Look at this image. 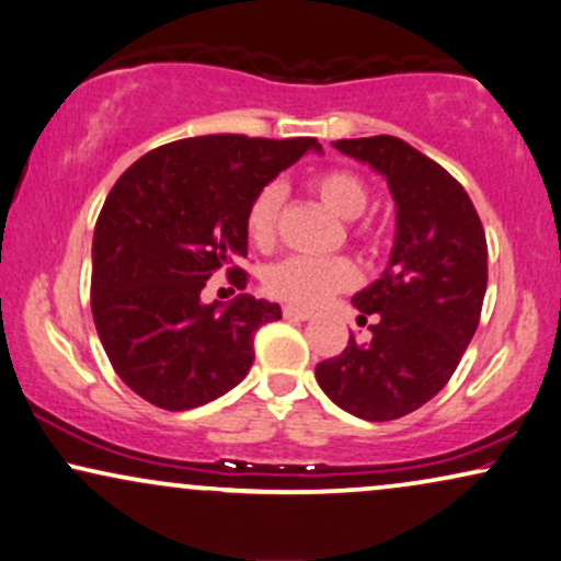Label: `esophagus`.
Returning <instances> with one entry per match:
<instances>
[{
	"label": "esophagus",
	"instance_id": "obj_1",
	"mask_svg": "<svg viewBox=\"0 0 561 561\" xmlns=\"http://www.w3.org/2000/svg\"><path fill=\"white\" fill-rule=\"evenodd\" d=\"M285 318H289V321H310L313 313H310V310H305V308H295V305H287Z\"/></svg>",
	"mask_w": 561,
	"mask_h": 561
}]
</instances>
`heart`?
<instances>
[{"label":"heart","instance_id":"obj_1","mask_svg":"<svg viewBox=\"0 0 561 561\" xmlns=\"http://www.w3.org/2000/svg\"><path fill=\"white\" fill-rule=\"evenodd\" d=\"M316 194L329 207L333 215L350 219H359L365 215L367 196L365 183L346 170H329L313 181ZM282 202H285V188L279 183H268L253 196L248 204L245 230L248 238L256 245H268L274 240L276 219H279ZM357 282V272L346 259H316V256H287L268 266L264 285L268 293L279 300L300 305V308H316L329 300L331 295L342 293Z\"/></svg>","mask_w":561,"mask_h":561}]
</instances>
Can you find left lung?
Segmentation results:
<instances>
[{
  "label": "left lung",
  "instance_id": "obj_1",
  "mask_svg": "<svg viewBox=\"0 0 561 561\" xmlns=\"http://www.w3.org/2000/svg\"><path fill=\"white\" fill-rule=\"evenodd\" d=\"M346 158L382 175L396 202L386 272L352 305L375 316L370 344L316 367L321 391L367 422L424 407L456 373L486 293V238L469 194L445 168L396 137L333 141Z\"/></svg>",
  "mask_w": 561,
  "mask_h": 561
}]
</instances>
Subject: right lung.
<instances>
[{
    "mask_svg": "<svg viewBox=\"0 0 561 561\" xmlns=\"http://www.w3.org/2000/svg\"><path fill=\"white\" fill-rule=\"evenodd\" d=\"M305 152L310 137L209 134L170 141L126 170L92 236V321L113 370L168 411L204 407L236 388L253 365V333L279 321L276 302L238 295L204 302L219 268L248 253V204Z\"/></svg>",
    "mask_w": 561,
    "mask_h": 561,
    "instance_id": "add662e5",
    "label": "right lung"
}]
</instances>
